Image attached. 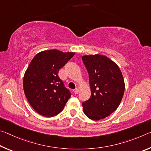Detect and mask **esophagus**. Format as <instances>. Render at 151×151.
<instances>
[{"mask_svg": "<svg viewBox=\"0 0 151 151\" xmlns=\"http://www.w3.org/2000/svg\"><path fill=\"white\" fill-rule=\"evenodd\" d=\"M78 92H79L78 88H76L75 89V91H74V93H75V94H77L78 93Z\"/></svg>", "mask_w": 151, "mask_h": 151, "instance_id": "obj_1", "label": "esophagus"}]
</instances>
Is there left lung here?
Segmentation results:
<instances>
[{
    "label": "left lung",
    "instance_id": "1",
    "mask_svg": "<svg viewBox=\"0 0 151 151\" xmlns=\"http://www.w3.org/2000/svg\"><path fill=\"white\" fill-rule=\"evenodd\" d=\"M91 95L82 103L83 111L94 121L106 118L118 108L124 92V81L116 64L106 56L84 55Z\"/></svg>",
    "mask_w": 151,
    "mask_h": 151
}]
</instances>
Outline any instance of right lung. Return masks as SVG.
<instances>
[{"mask_svg":"<svg viewBox=\"0 0 151 151\" xmlns=\"http://www.w3.org/2000/svg\"><path fill=\"white\" fill-rule=\"evenodd\" d=\"M75 54L57 49L44 50L29 64L24 75V92L29 104L40 115H57L70 97L58 73Z\"/></svg>","mask_w":151,"mask_h":151,"instance_id":"add662e5","label":"right lung"}]
</instances>
